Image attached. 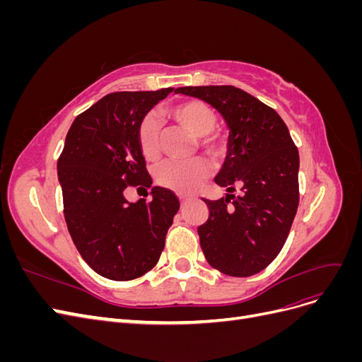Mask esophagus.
<instances>
[{"label":"esophagus","instance_id":"34e87169","mask_svg":"<svg viewBox=\"0 0 362 362\" xmlns=\"http://www.w3.org/2000/svg\"><path fill=\"white\" fill-rule=\"evenodd\" d=\"M187 201H189L187 196H180V202H181V205H184V204L187 202Z\"/></svg>","mask_w":362,"mask_h":362}]
</instances>
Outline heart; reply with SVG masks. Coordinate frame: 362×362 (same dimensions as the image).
<instances>
[{
  "instance_id": "1",
  "label": "heart",
  "mask_w": 362,
  "mask_h": 362,
  "mask_svg": "<svg viewBox=\"0 0 362 362\" xmlns=\"http://www.w3.org/2000/svg\"><path fill=\"white\" fill-rule=\"evenodd\" d=\"M169 116L193 136H198V146L214 160L226 152V139L214 131L217 116L213 108L204 101L189 100L169 108ZM137 144L148 160L160 156V124L154 115H145L137 127ZM210 166L202 158L192 161H166L157 169L156 180L161 187L175 193H192L208 178Z\"/></svg>"
}]
</instances>
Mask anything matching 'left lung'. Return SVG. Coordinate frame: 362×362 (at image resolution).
I'll return each instance as SVG.
<instances>
[{
	"label": "left lung",
	"mask_w": 362,
	"mask_h": 362,
	"mask_svg": "<svg viewBox=\"0 0 362 362\" xmlns=\"http://www.w3.org/2000/svg\"><path fill=\"white\" fill-rule=\"evenodd\" d=\"M222 115L228 156L214 178L226 198L204 199L210 216L198 228L208 264L229 276L264 270L288 237L299 205V152L281 116L234 86L180 87ZM235 187L243 194L231 195Z\"/></svg>",
	"instance_id": "1"
}]
</instances>
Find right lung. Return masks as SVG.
Listing matches in <instances>:
<instances>
[{
	"mask_svg": "<svg viewBox=\"0 0 362 362\" xmlns=\"http://www.w3.org/2000/svg\"><path fill=\"white\" fill-rule=\"evenodd\" d=\"M173 89L108 93L72 122L57 161L63 213L72 242L98 275L131 281L154 267L180 210L170 190L128 202L129 185L151 187L137 144L139 122Z\"/></svg>",
	"mask_w": 362,
	"mask_h": 362,
	"instance_id": "right-lung-1",
	"label": "right lung"
}]
</instances>
